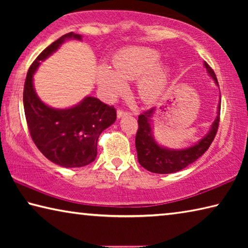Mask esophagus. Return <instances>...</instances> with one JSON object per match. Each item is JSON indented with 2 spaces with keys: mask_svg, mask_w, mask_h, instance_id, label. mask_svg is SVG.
I'll list each match as a JSON object with an SVG mask.
<instances>
[{
  "mask_svg": "<svg viewBox=\"0 0 248 248\" xmlns=\"http://www.w3.org/2000/svg\"><path fill=\"white\" fill-rule=\"evenodd\" d=\"M129 114L127 111H124V110H121V109H118V110H117V118L118 119H120V118H123V117H124V116H128Z\"/></svg>",
  "mask_w": 248,
  "mask_h": 248,
  "instance_id": "obj_1",
  "label": "esophagus"
}]
</instances>
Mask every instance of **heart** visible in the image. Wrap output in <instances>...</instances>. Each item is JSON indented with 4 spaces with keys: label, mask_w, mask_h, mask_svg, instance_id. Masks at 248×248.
<instances>
[{
    "label": "heart",
    "mask_w": 248,
    "mask_h": 248,
    "mask_svg": "<svg viewBox=\"0 0 248 248\" xmlns=\"http://www.w3.org/2000/svg\"><path fill=\"white\" fill-rule=\"evenodd\" d=\"M161 53L148 47L120 50L112 59V68L100 65L96 78L107 98H116L127 91L125 81L138 78L137 92L145 104H154L165 95L170 84V69L159 62Z\"/></svg>",
    "instance_id": "1"
}]
</instances>
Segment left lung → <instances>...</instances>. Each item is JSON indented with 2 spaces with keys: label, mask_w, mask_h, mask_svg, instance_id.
Listing matches in <instances>:
<instances>
[{
  "label": "left lung",
  "mask_w": 248,
  "mask_h": 248,
  "mask_svg": "<svg viewBox=\"0 0 248 248\" xmlns=\"http://www.w3.org/2000/svg\"><path fill=\"white\" fill-rule=\"evenodd\" d=\"M207 72L217 84V79L213 70L210 68L207 62L203 63ZM220 109H221V95L217 105V117L210 127L208 133L196 142L194 145L185 149H169L159 145L154 139L153 134V116L156 108L153 107L150 110L144 111L139 116L138 129L136 137V148L138 153V161L145 170L156 174H170L182 170L185 167L197 161L205 151L209 149L210 144L215 139L217 127L220 121Z\"/></svg>",
  "instance_id": "obj_1"
}]
</instances>
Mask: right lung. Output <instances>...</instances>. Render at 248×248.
Returning <instances> with one entry per match:
<instances>
[{
    "label": "right lung",
    "instance_id": "right-lung-1",
    "mask_svg": "<svg viewBox=\"0 0 248 248\" xmlns=\"http://www.w3.org/2000/svg\"><path fill=\"white\" fill-rule=\"evenodd\" d=\"M66 40H82L78 33L69 32L48 46L29 68L24 85V110L31 137L49 161L66 169L82 167L97 156V140L105 129L115 123L116 109L86 96L69 108L46 105L33 87V74L48 57Z\"/></svg>",
    "mask_w": 248,
    "mask_h": 248
}]
</instances>
